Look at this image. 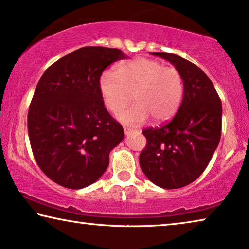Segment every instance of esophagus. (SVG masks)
<instances>
[{"label":"esophagus","mask_w":249,"mask_h":249,"mask_svg":"<svg viewBox=\"0 0 249 249\" xmlns=\"http://www.w3.org/2000/svg\"><path fill=\"white\" fill-rule=\"evenodd\" d=\"M124 132H125L126 135H128V134H131V133H133V132H137V129L129 128V127H124Z\"/></svg>","instance_id":"esophagus-1"}]
</instances>
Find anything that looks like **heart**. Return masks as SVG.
Here are the masks:
<instances>
[{
	"instance_id": "heart-1",
	"label": "heart",
	"mask_w": 249,
	"mask_h": 249,
	"mask_svg": "<svg viewBox=\"0 0 249 249\" xmlns=\"http://www.w3.org/2000/svg\"><path fill=\"white\" fill-rule=\"evenodd\" d=\"M104 105L118 115L129 103L131 108L120 116L125 124H141L148 116L154 122H164L179 109L184 84L181 72L174 67L163 66L153 59L136 58L115 70L104 73L99 80Z\"/></svg>"
}]
</instances>
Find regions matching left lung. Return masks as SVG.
I'll return each mask as SVG.
<instances>
[{
  "mask_svg": "<svg viewBox=\"0 0 249 249\" xmlns=\"http://www.w3.org/2000/svg\"><path fill=\"white\" fill-rule=\"evenodd\" d=\"M176 67L184 91L178 113L160 127L143 129L146 145L140 165L147 179L164 189L190 184L201 176L221 136V101L213 84L198 66L180 55L152 53Z\"/></svg>",
  "mask_w": 249,
  "mask_h": 249,
  "instance_id": "obj_1",
  "label": "left lung"
}]
</instances>
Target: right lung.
<instances>
[{
	"mask_svg": "<svg viewBox=\"0 0 249 249\" xmlns=\"http://www.w3.org/2000/svg\"><path fill=\"white\" fill-rule=\"evenodd\" d=\"M121 50L84 47L59 59L36 85L28 132L36 164L68 189L94 183L109 164L124 129L104 106L99 80L105 68L125 59Z\"/></svg>",
	"mask_w": 249,
	"mask_h": 249,
	"instance_id": "1",
	"label": "right lung"
}]
</instances>
